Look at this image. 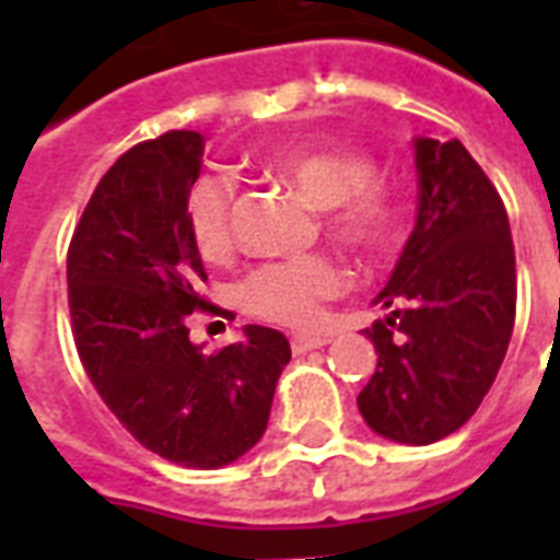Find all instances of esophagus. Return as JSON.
Listing matches in <instances>:
<instances>
[{
	"label": "esophagus",
	"mask_w": 560,
	"mask_h": 560,
	"mask_svg": "<svg viewBox=\"0 0 560 560\" xmlns=\"http://www.w3.org/2000/svg\"><path fill=\"white\" fill-rule=\"evenodd\" d=\"M323 346H328V337H319V334H293V337H290V349H293V354H305V351L323 349Z\"/></svg>",
	"instance_id": "esophagus-1"
}]
</instances>
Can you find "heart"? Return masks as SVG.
<instances>
[{
    "instance_id": "b5f03b06",
    "label": "heart",
    "mask_w": 560,
    "mask_h": 560,
    "mask_svg": "<svg viewBox=\"0 0 560 560\" xmlns=\"http://www.w3.org/2000/svg\"><path fill=\"white\" fill-rule=\"evenodd\" d=\"M272 171L305 200L325 209L328 229L354 253L372 255L386 246L395 226L392 197L374 183V162L346 148H293L272 160ZM232 183L202 177L186 202V220L197 253L220 261L232 249ZM346 288V272L331 255H296L267 261L246 276L241 299L267 323L305 328L323 314V302Z\"/></svg>"
}]
</instances>
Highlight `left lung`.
I'll use <instances>...</instances> for the list:
<instances>
[{"instance_id":"1","label":"left lung","mask_w":560,"mask_h":560,"mask_svg":"<svg viewBox=\"0 0 560 560\" xmlns=\"http://www.w3.org/2000/svg\"><path fill=\"white\" fill-rule=\"evenodd\" d=\"M416 229L366 328L377 369L358 395L383 439L433 444L468 421L505 358L517 307L509 214L459 139H416Z\"/></svg>"}]
</instances>
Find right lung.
Wrapping results in <instances>:
<instances>
[{"label":"right lung","instance_id":"add662e5","mask_svg":"<svg viewBox=\"0 0 560 560\" xmlns=\"http://www.w3.org/2000/svg\"><path fill=\"white\" fill-rule=\"evenodd\" d=\"M202 148L171 130L121 153L74 229L66 281L74 346L113 416L162 459L214 470L267 430L290 342L264 325L218 354L188 340V314L206 307L186 220Z\"/></svg>","mask_w":560,"mask_h":560}]
</instances>
